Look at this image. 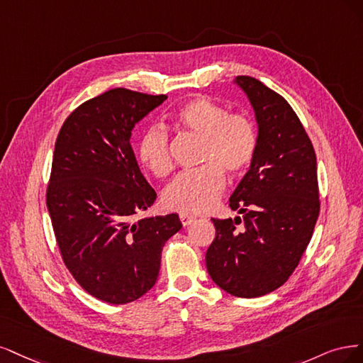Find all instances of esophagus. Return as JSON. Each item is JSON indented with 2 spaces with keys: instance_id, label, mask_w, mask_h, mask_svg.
I'll return each mask as SVG.
<instances>
[{
  "instance_id": "34e87169",
  "label": "esophagus",
  "mask_w": 363,
  "mask_h": 363,
  "mask_svg": "<svg viewBox=\"0 0 363 363\" xmlns=\"http://www.w3.org/2000/svg\"><path fill=\"white\" fill-rule=\"evenodd\" d=\"M179 220H181V223H182L184 226H190L191 223H194V221H196V217H194V216H190V214H186V213H181V214H179Z\"/></svg>"
}]
</instances>
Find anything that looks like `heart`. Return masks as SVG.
<instances>
[{
    "mask_svg": "<svg viewBox=\"0 0 363 363\" xmlns=\"http://www.w3.org/2000/svg\"><path fill=\"white\" fill-rule=\"evenodd\" d=\"M173 126L202 137L199 149L201 167L179 173L162 199L170 209L201 214L214 206L226 185L225 172L241 174L253 162L258 135L253 122L241 113H228L220 104L194 96L172 114ZM137 154L142 164L157 178H166L173 169L170 135L161 126H150L138 140Z\"/></svg>",
    "mask_w": 363,
    "mask_h": 363,
    "instance_id": "b5f03b06",
    "label": "heart"
}]
</instances>
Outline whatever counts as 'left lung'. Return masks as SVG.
Instances as JSON below:
<instances>
[{"mask_svg": "<svg viewBox=\"0 0 363 363\" xmlns=\"http://www.w3.org/2000/svg\"><path fill=\"white\" fill-rule=\"evenodd\" d=\"M258 122V147L229 199L235 220H216L206 270L230 296L255 298L294 273L320 214L317 157L284 96L253 77H235Z\"/></svg>", "mask_w": 363, "mask_h": 363, "instance_id": "8db88e82", "label": "left lung"}]
</instances>
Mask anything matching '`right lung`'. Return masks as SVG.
Masks as SVG:
<instances>
[{
    "label": "right lung",
    "mask_w": 363,
    "mask_h": 363,
    "mask_svg": "<svg viewBox=\"0 0 363 363\" xmlns=\"http://www.w3.org/2000/svg\"><path fill=\"white\" fill-rule=\"evenodd\" d=\"M166 95L111 89L77 107L55 140L46 206L62 259L78 285L126 305L155 285L161 252L178 214L134 220L154 205L131 146V131Z\"/></svg>",
    "instance_id": "1"
}]
</instances>
